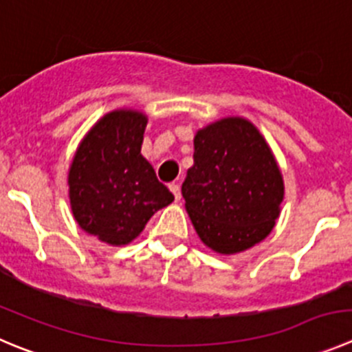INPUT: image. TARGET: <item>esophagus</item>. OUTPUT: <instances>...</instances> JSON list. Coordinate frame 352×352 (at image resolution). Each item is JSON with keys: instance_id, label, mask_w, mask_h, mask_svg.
I'll use <instances>...</instances> for the list:
<instances>
[{"instance_id": "34e87169", "label": "esophagus", "mask_w": 352, "mask_h": 352, "mask_svg": "<svg viewBox=\"0 0 352 352\" xmlns=\"http://www.w3.org/2000/svg\"><path fill=\"white\" fill-rule=\"evenodd\" d=\"M170 191H172V195H173V198H175V201H179L180 199V187H179V184H170Z\"/></svg>"}]
</instances>
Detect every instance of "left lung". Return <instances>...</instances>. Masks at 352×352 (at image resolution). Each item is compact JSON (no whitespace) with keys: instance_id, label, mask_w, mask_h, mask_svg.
<instances>
[{"instance_id":"8db88e82","label":"left lung","mask_w":352,"mask_h":352,"mask_svg":"<svg viewBox=\"0 0 352 352\" xmlns=\"http://www.w3.org/2000/svg\"><path fill=\"white\" fill-rule=\"evenodd\" d=\"M192 157L182 196L199 239L217 254L234 255L267 238L285 184L258 128L241 116L213 121L196 131Z\"/></svg>"}]
</instances>
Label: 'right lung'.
Instances as JSON below:
<instances>
[{
  "instance_id": "add662e5",
  "label": "right lung",
  "mask_w": 352,
  "mask_h": 352,
  "mask_svg": "<svg viewBox=\"0 0 352 352\" xmlns=\"http://www.w3.org/2000/svg\"><path fill=\"white\" fill-rule=\"evenodd\" d=\"M146 126L142 111L104 114L83 137L69 166L72 217L85 232L107 245L131 243L157 210L173 201L140 154Z\"/></svg>"
}]
</instances>
